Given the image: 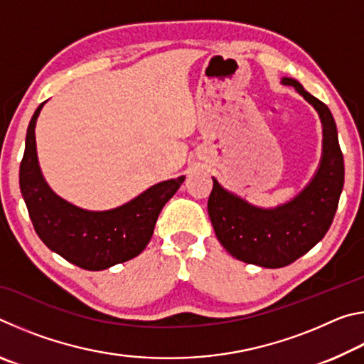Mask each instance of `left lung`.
Masks as SVG:
<instances>
[{
    "label": "left lung",
    "instance_id": "obj_1",
    "mask_svg": "<svg viewBox=\"0 0 364 364\" xmlns=\"http://www.w3.org/2000/svg\"><path fill=\"white\" fill-rule=\"evenodd\" d=\"M281 83L294 86L323 123V157L313 180L287 204L260 208L228 193L213 178L207 205L220 244L237 260L263 268L287 267L315 247L334 220L343 188V156L329 107L297 80L286 77Z\"/></svg>",
    "mask_w": 364,
    "mask_h": 364
}]
</instances>
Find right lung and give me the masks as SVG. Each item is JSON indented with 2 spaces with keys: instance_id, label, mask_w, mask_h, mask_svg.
Segmentation results:
<instances>
[{
  "instance_id": "right-lung-1",
  "label": "right lung",
  "mask_w": 364,
  "mask_h": 364,
  "mask_svg": "<svg viewBox=\"0 0 364 364\" xmlns=\"http://www.w3.org/2000/svg\"><path fill=\"white\" fill-rule=\"evenodd\" d=\"M43 104L28 123L19 170L22 197L36 234L67 262L90 271L106 269L139 255L151 241L160 210L184 176L154 184L112 210L90 212L69 204L48 186L36 157L35 125Z\"/></svg>"
}]
</instances>
